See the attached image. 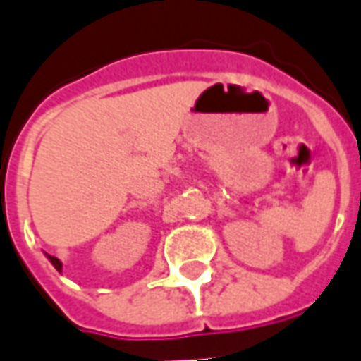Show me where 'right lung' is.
Returning a JSON list of instances; mask_svg holds the SVG:
<instances>
[{
  "label": "right lung",
  "instance_id": "add662e5",
  "mask_svg": "<svg viewBox=\"0 0 361 361\" xmlns=\"http://www.w3.org/2000/svg\"><path fill=\"white\" fill-rule=\"evenodd\" d=\"M44 255H46V257H48V261H50L51 265L56 267V271L61 272V267H63V265H61V261H59L58 257H51V255H48V253H44Z\"/></svg>",
  "mask_w": 361,
  "mask_h": 361
}]
</instances>
